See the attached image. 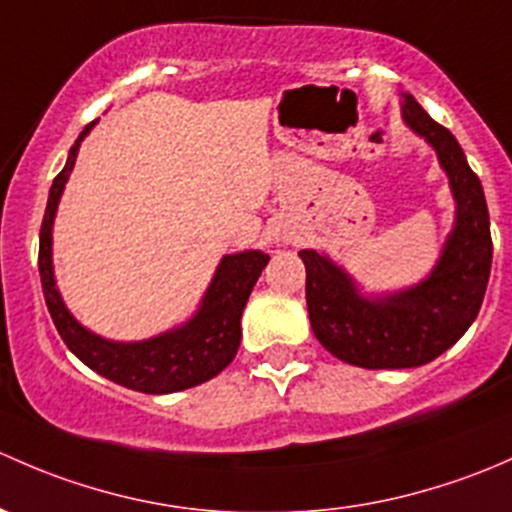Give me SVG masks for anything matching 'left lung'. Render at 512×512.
<instances>
[{
  "label": "left lung",
  "mask_w": 512,
  "mask_h": 512,
  "mask_svg": "<svg viewBox=\"0 0 512 512\" xmlns=\"http://www.w3.org/2000/svg\"><path fill=\"white\" fill-rule=\"evenodd\" d=\"M404 123L436 150L456 199V221L429 276L397 293H360L350 273L325 254L300 251L313 333L337 360L365 370H404L456 345L481 310L493 241L481 179L444 125L402 93Z\"/></svg>",
  "instance_id": "1"
}]
</instances>
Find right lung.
<instances>
[{"label": "right lung", "mask_w": 512, "mask_h": 512, "mask_svg": "<svg viewBox=\"0 0 512 512\" xmlns=\"http://www.w3.org/2000/svg\"><path fill=\"white\" fill-rule=\"evenodd\" d=\"M96 123L86 125L78 140L73 142L63 170L51 184L46 214L39 234V273L51 320L59 330L68 350L120 387L145 394H170L197 387L217 374L234 360L241 342V313L246 308L258 276L266 268L268 254L263 251H241L221 258L204 293L202 305L187 323L140 342L105 340L88 328H83L71 310L63 303L54 278V258H51V231H54L56 209H59L63 187L76 165L78 147L91 133Z\"/></svg>", "instance_id": "add662e5"}]
</instances>
